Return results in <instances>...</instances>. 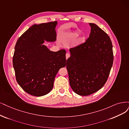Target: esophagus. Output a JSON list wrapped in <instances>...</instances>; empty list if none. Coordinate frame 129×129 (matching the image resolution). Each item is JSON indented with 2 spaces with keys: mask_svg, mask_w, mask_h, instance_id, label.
Returning <instances> with one entry per match:
<instances>
[{
  "mask_svg": "<svg viewBox=\"0 0 129 129\" xmlns=\"http://www.w3.org/2000/svg\"><path fill=\"white\" fill-rule=\"evenodd\" d=\"M70 55L69 53H66V59H68L70 57Z\"/></svg>",
  "mask_w": 129,
  "mask_h": 129,
  "instance_id": "obj_1",
  "label": "esophagus"
}]
</instances>
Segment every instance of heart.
Instances as JSON below:
<instances>
[{"label": "heart", "mask_w": 129, "mask_h": 129, "mask_svg": "<svg viewBox=\"0 0 129 129\" xmlns=\"http://www.w3.org/2000/svg\"><path fill=\"white\" fill-rule=\"evenodd\" d=\"M80 33L79 31H75L72 33H69V34L68 35H66V36L65 37L64 39V41L66 42L70 40L75 39V38H77V37H78L80 36Z\"/></svg>", "instance_id": "b5f03b06"}]
</instances>
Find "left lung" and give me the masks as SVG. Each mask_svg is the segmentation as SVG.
Listing matches in <instances>:
<instances>
[{
	"label": "left lung",
	"mask_w": 129,
	"mask_h": 129,
	"mask_svg": "<svg viewBox=\"0 0 129 129\" xmlns=\"http://www.w3.org/2000/svg\"><path fill=\"white\" fill-rule=\"evenodd\" d=\"M89 37L70 49L66 68L71 88L80 96L97 92L106 82L113 63L110 38L98 26L89 23Z\"/></svg>",
	"instance_id": "1"
}]
</instances>
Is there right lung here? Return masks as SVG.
Returning <instances> with one entry per match:
<instances>
[{
  "label": "right lung",
  "mask_w": 129,
  "mask_h": 129,
  "mask_svg": "<svg viewBox=\"0 0 129 129\" xmlns=\"http://www.w3.org/2000/svg\"><path fill=\"white\" fill-rule=\"evenodd\" d=\"M57 22L31 26L18 38L15 47L13 64L16 79L27 93L40 97L50 92L59 70L66 64V50L50 51L45 40H56Z\"/></svg>",
  "instance_id": "add662e5"
}]
</instances>
